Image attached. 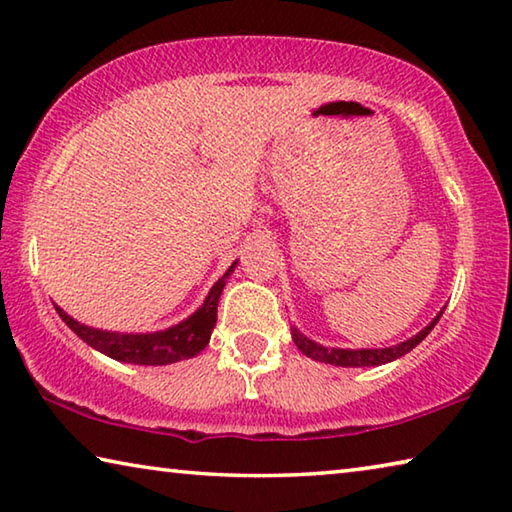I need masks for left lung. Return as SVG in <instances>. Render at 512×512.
<instances>
[{"mask_svg":"<svg viewBox=\"0 0 512 512\" xmlns=\"http://www.w3.org/2000/svg\"><path fill=\"white\" fill-rule=\"evenodd\" d=\"M445 309H440L436 318L431 320V323L420 329L418 334L411 336V339H406L397 345H391V348H361V350H350V348H325V345H320L316 341L307 339L305 334L300 332L298 327H291V339L293 343L298 345V350L305 354V357L320 361V363H329V366H341V368H370V366H381V363H391L395 359L404 357L406 352H411L415 345L424 341V336H427L436 323L443 316Z\"/></svg>","mask_w":512,"mask_h":512,"instance_id":"left-lung-1","label":"left lung"}]
</instances>
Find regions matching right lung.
<instances>
[{
	"label": "right lung",
	"mask_w": 512,
	"mask_h": 512,
	"mask_svg": "<svg viewBox=\"0 0 512 512\" xmlns=\"http://www.w3.org/2000/svg\"><path fill=\"white\" fill-rule=\"evenodd\" d=\"M237 262H232L228 271L214 282V287L207 293L203 305L198 307L192 316L180 320L178 325H171L160 332H146V334H126V332H108V329H97L79 323L67 311H56L58 316L65 320V325L72 332L83 339L94 350H99L106 357L124 363H137V366H167V363H176L183 359H192L198 352H203L210 343L212 329L216 325V307H219V298L223 293L225 282L235 273Z\"/></svg>",
	"instance_id": "add662e5"
}]
</instances>
